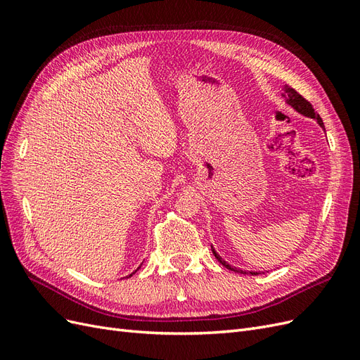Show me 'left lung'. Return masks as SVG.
<instances>
[{"mask_svg": "<svg viewBox=\"0 0 360 360\" xmlns=\"http://www.w3.org/2000/svg\"><path fill=\"white\" fill-rule=\"evenodd\" d=\"M285 93L288 94V103L294 108V110L296 111H299L300 114H303V115H307V117H311V118H315L319 122V124L324 129V124H323V120H321V117L315 112V110H314V106L311 105V102H308L307 99H304V97L302 96V94H299L296 90L294 89H291V86H288V85H285ZM212 250H213V255H214V258L219 261V263L224 266V267H226V269H230V270H233V271H240L238 269H236V267H231L230 264L228 263H225V261L217 255L216 252H214V249L212 248ZM250 275H258L257 271H249Z\"/></svg>", "mask_w": 360, "mask_h": 360, "instance_id": "8db88e82", "label": "left lung"}]
</instances>
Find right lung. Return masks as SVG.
Instances as JSON below:
<instances>
[{"mask_svg": "<svg viewBox=\"0 0 360 360\" xmlns=\"http://www.w3.org/2000/svg\"><path fill=\"white\" fill-rule=\"evenodd\" d=\"M135 271H136V270H135ZM135 271H134V274H135ZM134 274H132V275H134ZM132 275H130V276H132Z\"/></svg>", "mask_w": 360, "mask_h": 360, "instance_id": "obj_1", "label": "right lung"}]
</instances>
